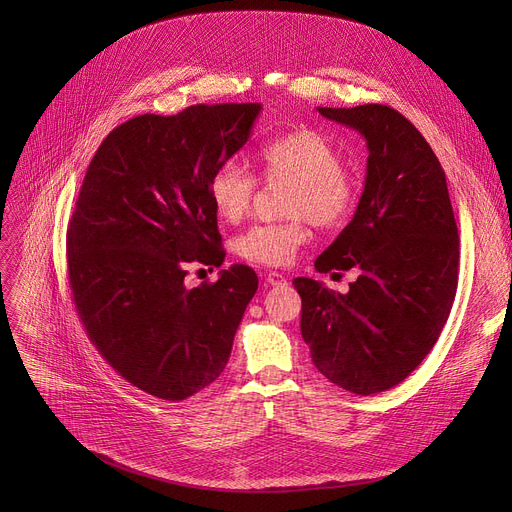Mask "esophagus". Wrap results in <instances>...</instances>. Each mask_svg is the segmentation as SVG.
<instances>
[{
    "label": "esophagus",
    "mask_w": 512,
    "mask_h": 512,
    "mask_svg": "<svg viewBox=\"0 0 512 512\" xmlns=\"http://www.w3.org/2000/svg\"><path fill=\"white\" fill-rule=\"evenodd\" d=\"M265 282L270 286H284L286 284V276L280 274V272H270L265 276Z\"/></svg>",
    "instance_id": "obj_1"
}]
</instances>
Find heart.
<instances>
[{
	"instance_id": "1",
	"label": "heart",
	"mask_w": 512,
	"mask_h": 512,
	"mask_svg": "<svg viewBox=\"0 0 512 512\" xmlns=\"http://www.w3.org/2000/svg\"><path fill=\"white\" fill-rule=\"evenodd\" d=\"M255 166L265 182L286 180V213L276 224H255L234 240L240 259L257 265L284 267L311 238L309 214L317 226L334 228L351 215L357 182L340 166L336 145L313 128H299L267 141L255 153ZM257 193V180L236 164L215 168L207 195L218 218L236 224L245 218Z\"/></svg>"
}]
</instances>
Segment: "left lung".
I'll return each instance as SVG.
<instances>
[{"label": "left lung", "mask_w": 512, "mask_h": 512, "mask_svg": "<svg viewBox=\"0 0 512 512\" xmlns=\"http://www.w3.org/2000/svg\"><path fill=\"white\" fill-rule=\"evenodd\" d=\"M361 132L367 176L357 211L315 270H359L340 294L311 278L301 294V334L313 365L353 394L384 392L432 351L459 282V230L446 174L421 132L380 103L317 107Z\"/></svg>", "instance_id": "1"}]
</instances>
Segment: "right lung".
Listing matches in <instances>:
<instances>
[{
  "label": "right lung",
  "mask_w": 512,
  "mask_h": 512,
  "mask_svg": "<svg viewBox=\"0 0 512 512\" xmlns=\"http://www.w3.org/2000/svg\"><path fill=\"white\" fill-rule=\"evenodd\" d=\"M259 112L199 103L132 118L107 134L80 186L66 236L76 313L101 357L151 396L184 400L218 380L257 292L249 265L197 288L184 278L191 263H224L207 182Z\"/></svg>",
  "instance_id": "add662e5"
}]
</instances>
